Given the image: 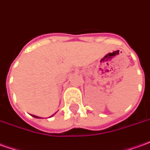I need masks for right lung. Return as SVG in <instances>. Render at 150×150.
Returning a JSON list of instances; mask_svg holds the SVG:
<instances>
[{
	"instance_id": "add662e5",
	"label": "right lung",
	"mask_w": 150,
	"mask_h": 150,
	"mask_svg": "<svg viewBox=\"0 0 150 150\" xmlns=\"http://www.w3.org/2000/svg\"><path fill=\"white\" fill-rule=\"evenodd\" d=\"M31 116H33V117H35V118H36V119H40V117H38V116H35V115H31Z\"/></svg>"
}]
</instances>
